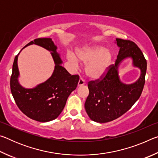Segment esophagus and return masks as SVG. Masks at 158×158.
Wrapping results in <instances>:
<instances>
[{
	"mask_svg": "<svg viewBox=\"0 0 158 158\" xmlns=\"http://www.w3.org/2000/svg\"><path fill=\"white\" fill-rule=\"evenodd\" d=\"M85 84V81L84 79L80 78V79L79 80L78 82V86H81V85H84Z\"/></svg>",
	"mask_w": 158,
	"mask_h": 158,
	"instance_id": "34e87169",
	"label": "esophagus"
}]
</instances>
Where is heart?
I'll list each match as a JSON object with an SVG mask.
<instances>
[{
  "label": "heart",
  "instance_id": "1",
  "mask_svg": "<svg viewBox=\"0 0 158 158\" xmlns=\"http://www.w3.org/2000/svg\"><path fill=\"white\" fill-rule=\"evenodd\" d=\"M86 65L85 72L87 75L92 79H99L107 72L111 65L112 56L111 52L105 47L99 44L88 45L76 51V56L69 52L68 59L74 65L78 61Z\"/></svg>",
  "mask_w": 158,
  "mask_h": 158
}]
</instances>
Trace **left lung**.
<instances>
[{
    "mask_svg": "<svg viewBox=\"0 0 158 158\" xmlns=\"http://www.w3.org/2000/svg\"><path fill=\"white\" fill-rule=\"evenodd\" d=\"M116 42L120 49L114 65L109 66L102 79L88 84L89 95L84 105L85 111L92 121L101 123L114 121L129 110L139 98L145 84L147 63L141 49L130 40L116 38ZM129 57L133 66L140 69L141 74L135 83L126 85L119 79L118 67Z\"/></svg>",
    "mask_w": 158,
    "mask_h": 158,
    "instance_id": "1",
    "label": "left lung"
}]
</instances>
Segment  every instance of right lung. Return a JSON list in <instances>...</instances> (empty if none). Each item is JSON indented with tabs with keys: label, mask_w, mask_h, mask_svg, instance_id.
I'll use <instances>...</instances> for the list:
<instances>
[{
	"label": "right lung",
	"mask_w": 158,
	"mask_h": 158,
	"mask_svg": "<svg viewBox=\"0 0 158 158\" xmlns=\"http://www.w3.org/2000/svg\"><path fill=\"white\" fill-rule=\"evenodd\" d=\"M31 44L38 45L51 52L55 63L54 70L46 81L33 89H26L19 82V53L13 63L10 89L17 106L26 116L39 122L51 121L62 112L69 95L76 89L79 77L71 75L61 65L63 61L56 51L57 47L51 38L35 39L23 49Z\"/></svg>",
	"instance_id": "right-lung-1"
}]
</instances>
